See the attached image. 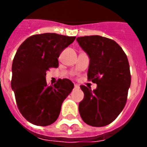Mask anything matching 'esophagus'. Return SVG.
Listing matches in <instances>:
<instances>
[{"label": "esophagus", "mask_w": 147, "mask_h": 147, "mask_svg": "<svg viewBox=\"0 0 147 147\" xmlns=\"http://www.w3.org/2000/svg\"><path fill=\"white\" fill-rule=\"evenodd\" d=\"M75 88H76V89H79L80 87H79V85H77V84H75Z\"/></svg>", "instance_id": "34e87169"}]
</instances>
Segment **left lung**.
<instances>
[{"label": "left lung", "mask_w": 147, "mask_h": 147, "mask_svg": "<svg viewBox=\"0 0 147 147\" xmlns=\"http://www.w3.org/2000/svg\"><path fill=\"white\" fill-rule=\"evenodd\" d=\"M88 55V79L96 83V89L81 85L84 98L78 111L84 122L104 127L115 120L125 106L131 82L127 55L115 41L100 36L76 39Z\"/></svg>", "instance_id": "obj_1"}]
</instances>
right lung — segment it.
Wrapping results in <instances>:
<instances>
[{
	"mask_svg": "<svg viewBox=\"0 0 147 147\" xmlns=\"http://www.w3.org/2000/svg\"><path fill=\"white\" fill-rule=\"evenodd\" d=\"M76 36L42 33L27 38L17 49L12 64L11 88L17 107L29 122L37 126L54 123L63 100L74 88L67 78L48 85L49 68L59 66L58 58L73 42Z\"/></svg>",
	"mask_w": 147,
	"mask_h": 147,
	"instance_id": "right-lung-1",
	"label": "right lung"
}]
</instances>
